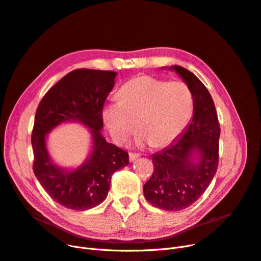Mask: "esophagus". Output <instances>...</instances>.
<instances>
[{
	"mask_svg": "<svg viewBox=\"0 0 261 261\" xmlns=\"http://www.w3.org/2000/svg\"><path fill=\"white\" fill-rule=\"evenodd\" d=\"M129 161L130 162H133V161H135L136 159H137V158L139 156V154L138 153H133V152H129Z\"/></svg>",
	"mask_w": 261,
	"mask_h": 261,
	"instance_id": "obj_1",
	"label": "esophagus"
}]
</instances>
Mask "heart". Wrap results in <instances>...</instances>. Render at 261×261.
I'll list each match as a JSON object with an SVG mask.
<instances>
[{
    "label": "heart",
    "mask_w": 261,
    "mask_h": 261,
    "mask_svg": "<svg viewBox=\"0 0 261 261\" xmlns=\"http://www.w3.org/2000/svg\"><path fill=\"white\" fill-rule=\"evenodd\" d=\"M121 100L110 101L102 111L103 122L113 139L124 144L138 127L140 141L164 147L175 140L193 116L194 98L181 82H167L140 75L125 83Z\"/></svg>",
    "instance_id": "heart-1"
}]
</instances>
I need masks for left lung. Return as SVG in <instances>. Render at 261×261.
<instances>
[{
  "label": "left lung",
  "instance_id": "1",
  "mask_svg": "<svg viewBox=\"0 0 261 261\" xmlns=\"http://www.w3.org/2000/svg\"><path fill=\"white\" fill-rule=\"evenodd\" d=\"M170 69L193 93V117L174 143L152 154L154 171L144 185V194L153 207L179 211L192 206L216 175L220 126L211 94L198 77L177 65Z\"/></svg>",
  "mask_w": 261,
  "mask_h": 261
}]
</instances>
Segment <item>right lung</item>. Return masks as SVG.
Returning a JSON list of instances; mask_svg holds the SVG:
<instances>
[{"instance_id":"1","label":"right lung","mask_w":261,"mask_h":261,"mask_svg":"<svg viewBox=\"0 0 261 261\" xmlns=\"http://www.w3.org/2000/svg\"><path fill=\"white\" fill-rule=\"evenodd\" d=\"M115 72L75 69L45 93L36 112L31 136L34 173L52 198L63 207L85 211L97 207L108 196L113 173L128 165V153L102 136V110L115 85ZM74 121L91 130L87 159L77 168H63L48 153L46 140L58 125Z\"/></svg>"}]
</instances>
